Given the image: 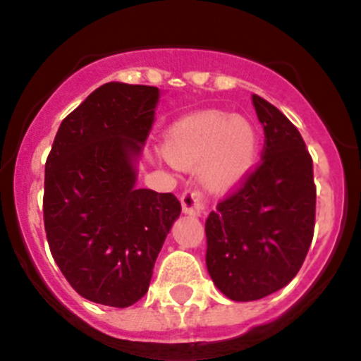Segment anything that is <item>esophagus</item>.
Instances as JSON below:
<instances>
[{"instance_id": "1", "label": "esophagus", "mask_w": 361, "mask_h": 361, "mask_svg": "<svg viewBox=\"0 0 361 361\" xmlns=\"http://www.w3.org/2000/svg\"><path fill=\"white\" fill-rule=\"evenodd\" d=\"M208 197L199 190H186L180 195V206H183V212L188 213V215L200 216L208 209Z\"/></svg>"}]
</instances>
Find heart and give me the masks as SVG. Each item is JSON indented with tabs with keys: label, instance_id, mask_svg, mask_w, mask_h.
<instances>
[{
	"label": "heart",
	"instance_id": "obj_1",
	"mask_svg": "<svg viewBox=\"0 0 361 361\" xmlns=\"http://www.w3.org/2000/svg\"><path fill=\"white\" fill-rule=\"evenodd\" d=\"M164 155L178 168L200 164L204 186L226 190L253 168L258 155V133L242 117L219 110L199 111L178 121L168 132Z\"/></svg>",
	"mask_w": 361,
	"mask_h": 361
}]
</instances>
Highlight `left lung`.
<instances>
[{
	"label": "left lung",
	"mask_w": 361,
	"mask_h": 361,
	"mask_svg": "<svg viewBox=\"0 0 361 361\" xmlns=\"http://www.w3.org/2000/svg\"><path fill=\"white\" fill-rule=\"evenodd\" d=\"M262 161L206 219V267L235 302L260 300L296 276L314 233L312 159L295 124L253 94Z\"/></svg>",
	"instance_id": "left-lung-1"
}]
</instances>
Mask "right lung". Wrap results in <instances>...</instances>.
I'll return each instance as SVG.
<instances>
[{
  "label": "right lung",
  "mask_w": 361,
  "mask_h": 361,
  "mask_svg": "<svg viewBox=\"0 0 361 361\" xmlns=\"http://www.w3.org/2000/svg\"><path fill=\"white\" fill-rule=\"evenodd\" d=\"M159 88L106 82L63 119L44 164L50 251L82 298L128 307L180 215L173 193L137 190L133 159L153 124Z\"/></svg>",
  "instance_id": "obj_1"
}]
</instances>
